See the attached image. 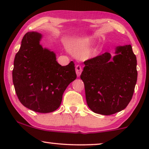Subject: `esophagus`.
<instances>
[{"label":"esophagus","instance_id":"34e87169","mask_svg":"<svg viewBox=\"0 0 149 149\" xmlns=\"http://www.w3.org/2000/svg\"><path fill=\"white\" fill-rule=\"evenodd\" d=\"M75 70H76L77 77H80L81 72H82V68H81L80 65H77L76 67H75Z\"/></svg>","mask_w":149,"mask_h":149}]
</instances>
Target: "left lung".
Returning <instances> with one entry per match:
<instances>
[{
	"mask_svg": "<svg viewBox=\"0 0 149 149\" xmlns=\"http://www.w3.org/2000/svg\"><path fill=\"white\" fill-rule=\"evenodd\" d=\"M111 60L109 53L84 62L81 74L89 109L110 115L125 109L133 96L137 81V60L131 45L116 48Z\"/></svg>",
	"mask_w": 149,
	"mask_h": 149,
	"instance_id": "8db88e82",
	"label": "left lung"
}]
</instances>
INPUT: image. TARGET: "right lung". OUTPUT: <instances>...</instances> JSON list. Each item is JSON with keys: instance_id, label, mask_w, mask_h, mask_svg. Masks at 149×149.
I'll list each match as a JSON object with an SVG mask.
<instances>
[{"instance_id": "1", "label": "right lung", "mask_w": 149, "mask_h": 149, "mask_svg": "<svg viewBox=\"0 0 149 149\" xmlns=\"http://www.w3.org/2000/svg\"><path fill=\"white\" fill-rule=\"evenodd\" d=\"M41 38L36 32L24 36L12 75L20 102L33 111L48 113L60 107L63 93L77 74L74 62L59 64L56 54L40 45Z\"/></svg>"}]
</instances>
